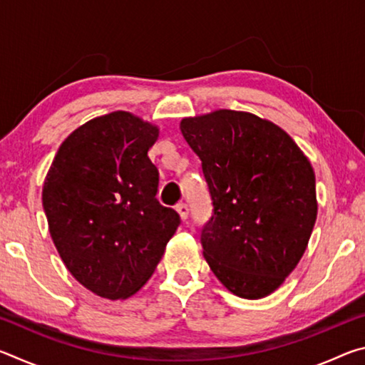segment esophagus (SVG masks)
I'll list each match as a JSON object with an SVG mask.
<instances>
[{
    "mask_svg": "<svg viewBox=\"0 0 365 365\" xmlns=\"http://www.w3.org/2000/svg\"><path fill=\"white\" fill-rule=\"evenodd\" d=\"M177 212L180 214V219L182 220H187L188 219V214H190V209H188V206L185 205V202H180V205H177Z\"/></svg>",
    "mask_w": 365,
    "mask_h": 365,
    "instance_id": "esophagus-1",
    "label": "esophagus"
}]
</instances>
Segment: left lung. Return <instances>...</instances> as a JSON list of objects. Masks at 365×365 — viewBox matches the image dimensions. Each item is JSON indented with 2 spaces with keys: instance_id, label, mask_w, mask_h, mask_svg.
<instances>
[{
  "instance_id": "left-lung-1",
  "label": "left lung",
  "mask_w": 365,
  "mask_h": 365,
  "mask_svg": "<svg viewBox=\"0 0 365 365\" xmlns=\"http://www.w3.org/2000/svg\"><path fill=\"white\" fill-rule=\"evenodd\" d=\"M180 130L201 159L214 206L201 232L209 267L240 298L274 293L317 219L311 163L279 125L243 110L185 117Z\"/></svg>"
}]
</instances>
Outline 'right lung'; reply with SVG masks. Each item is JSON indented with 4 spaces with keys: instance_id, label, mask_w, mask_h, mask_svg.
Segmentation results:
<instances>
[{
    "instance_id": "obj_1",
    "label": "right lung",
    "mask_w": 365,
    "mask_h": 365,
    "mask_svg": "<svg viewBox=\"0 0 365 365\" xmlns=\"http://www.w3.org/2000/svg\"><path fill=\"white\" fill-rule=\"evenodd\" d=\"M158 137L156 125L125 110L95 117L63 141L46 174L53 243L73 279L101 298L137 293L180 225L156 200L148 150Z\"/></svg>"
}]
</instances>
